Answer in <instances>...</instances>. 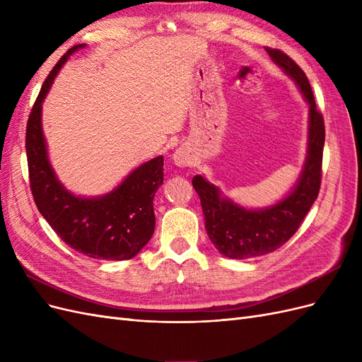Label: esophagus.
<instances>
[{"instance_id": "obj_1", "label": "esophagus", "mask_w": 362, "mask_h": 362, "mask_svg": "<svg viewBox=\"0 0 362 362\" xmlns=\"http://www.w3.org/2000/svg\"><path fill=\"white\" fill-rule=\"evenodd\" d=\"M172 160H173L175 164H177L178 168H189V166H192V164H193L192 152L185 146H181V148H178L177 151H175L173 156H172Z\"/></svg>"}]
</instances>
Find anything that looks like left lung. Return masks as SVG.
<instances>
[{
    "label": "left lung",
    "mask_w": 362,
    "mask_h": 362,
    "mask_svg": "<svg viewBox=\"0 0 362 362\" xmlns=\"http://www.w3.org/2000/svg\"><path fill=\"white\" fill-rule=\"evenodd\" d=\"M266 51L273 63L296 83L308 104L306 157L298 181L287 194L275 204L261 208L240 205L202 175L193 177L192 184L201 198L205 231L213 246L223 257L233 259L266 255L288 242L320 190L325 124L322 115L317 112L310 81L286 54L270 48Z\"/></svg>",
    "instance_id": "left-lung-1"
}]
</instances>
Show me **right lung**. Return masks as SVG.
Here are the masks:
<instances>
[{"label": "right lung", "mask_w": 362, "mask_h": 362, "mask_svg": "<svg viewBox=\"0 0 362 362\" xmlns=\"http://www.w3.org/2000/svg\"><path fill=\"white\" fill-rule=\"evenodd\" d=\"M83 48L84 43L75 45L59 60L31 108L25 137L31 193L40 214L72 249L95 259H129L154 234V196L164 178L163 156L141 163L115 189L98 196L68 190L48 157L42 104L63 64Z\"/></svg>", "instance_id": "right-lung-1"}]
</instances>
